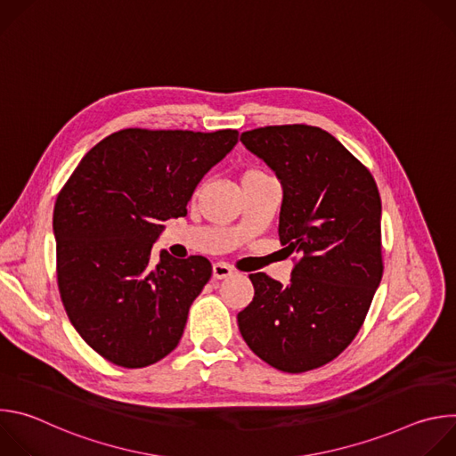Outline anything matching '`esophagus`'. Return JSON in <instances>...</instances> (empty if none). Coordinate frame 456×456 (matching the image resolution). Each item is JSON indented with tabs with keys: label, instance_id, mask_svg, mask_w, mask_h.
<instances>
[{
	"label": "esophagus",
	"instance_id": "obj_1",
	"mask_svg": "<svg viewBox=\"0 0 456 456\" xmlns=\"http://www.w3.org/2000/svg\"><path fill=\"white\" fill-rule=\"evenodd\" d=\"M232 276V269L227 264H215L213 265V278L215 280H225Z\"/></svg>",
	"mask_w": 456,
	"mask_h": 456
}]
</instances>
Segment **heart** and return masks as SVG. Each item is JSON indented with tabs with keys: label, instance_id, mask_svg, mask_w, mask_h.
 Wrapping results in <instances>:
<instances>
[{
	"label": "heart",
	"instance_id": "1",
	"mask_svg": "<svg viewBox=\"0 0 456 456\" xmlns=\"http://www.w3.org/2000/svg\"><path fill=\"white\" fill-rule=\"evenodd\" d=\"M252 175H265V173H262V171H247L243 176H252Z\"/></svg>",
	"mask_w": 456,
	"mask_h": 456
}]
</instances>
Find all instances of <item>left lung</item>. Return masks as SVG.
<instances>
[{
    "mask_svg": "<svg viewBox=\"0 0 456 456\" xmlns=\"http://www.w3.org/2000/svg\"><path fill=\"white\" fill-rule=\"evenodd\" d=\"M240 141L283 185L280 241L299 262L283 287L250 274L254 297L238 314L248 348L301 373L334 361L357 336L382 278L380 194L371 173L329 132L265 126Z\"/></svg>",
    "mask_w": 456,
    "mask_h": 456,
    "instance_id": "left-lung-1",
    "label": "left lung"
}]
</instances>
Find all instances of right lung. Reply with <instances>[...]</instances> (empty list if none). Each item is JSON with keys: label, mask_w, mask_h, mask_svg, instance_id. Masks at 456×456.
I'll use <instances>...</instances> for the list:
<instances>
[{"label": "right lung", "mask_w": 456, "mask_h": 456, "mask_svg": "<svg viewBox=\"0 0 456 456\" xmlns=\"http://www.w3.org/2000/svg\"><path fill=\"white\" fill-rule=\"evenodd\" d=\"M236 129L127 127L94 146L57 194L53 234L61 301L106 361L144 368L173 352L213 267L204 256L151 259L162 222L187 215Z\"/></svg>", "instance_id": "right-lung-1"}]
</instances>
